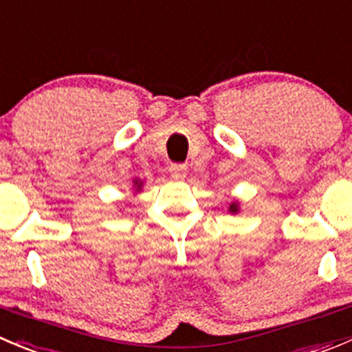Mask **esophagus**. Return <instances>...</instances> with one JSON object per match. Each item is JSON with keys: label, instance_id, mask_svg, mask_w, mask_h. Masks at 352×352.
Segmentation results:
<instances>
[{"label": "esophagus", "instance_id": "obj_1", "mask_svg": "<svg viewBox=\"0 0 352 352\" xmlns=\"http://www.w3.org/2000/svg\"><path fill=\"white\" fill-rule=\"evenodd\" d=\"M170 173H172V177L175 180H182L187 175V166L182 165V163H172L170 165Z\"/></svg>", "mask_w": 352, "mask_h": 352}]
</instances>
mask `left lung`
I'll list each match as a JSON object with an SVG mask.
<instances>
[{"instance_id":"1","label":"left lung","mask_w":352,"mask_h":352,"mask_svg":"<svg viewBox=\"0 0 352 352\" xmlns=\"http://www.w3.org/2000/svg\"><path fill=\"white\" fill-rule=\"evenodd\" d=\"M230 211H237V206H235V204H232V206H230Z\"/></svg>"}]
</instances>
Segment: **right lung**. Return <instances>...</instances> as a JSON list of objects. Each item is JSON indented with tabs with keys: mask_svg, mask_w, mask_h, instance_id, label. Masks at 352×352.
Returning <instances> with one entry per match:
<instances>
[{
	"mask_svg": "<svg viewBox=\"0 0 352 352\" xmlns=\"http://www.w3.org/2000/svg\"><path fill=\"white\" fill-rule=\"evenodd\" d=\"M139 187H141V186H139Z\"/></svg>",
	"mask_w": 352,
	"mask_h": 352,
	"instance_id": "1",
	"label": "right lung"
}]
</instances>
